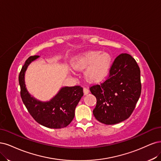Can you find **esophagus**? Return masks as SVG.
<instances>
[{
  "instance_id": "obj_1",
  "label": "esophagus",
  "mask_w": 161,
  "mask_h": 161,
  "mask_svg": "<svg viewBox=\"0 0 161 161\" xmlns=\"http://www.w3.org/2000/svg\"><path fill=\"white\" fill-rule=\"evenodd\" d=\"M89 92H90V91H89V90L87 89V88H86V87L84 88V95L88 94H89Z\"/></svg>"
}]
</instances>
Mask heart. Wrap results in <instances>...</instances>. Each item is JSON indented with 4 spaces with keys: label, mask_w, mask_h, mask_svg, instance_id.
Returning <instances> with one entry per match:
<instances>
[{
    "label": "heart",
    "mask_w": 161,
    "mask_h": 161,
    "mask_svg": "<svg viewBox=\"0 0 161 161\" xmlns=\"http://www.w3.org/2000/svg\"><path fill=\"white\" fill-rule=\"evenodd\" d=\"M112 64V58L108 53L90 51L81 54L75 59V69L83 70L86 68L85 76L90 82H98L107 75Z\"/></svg>",
    "instance_id": "obj_1"
}]
</instances>
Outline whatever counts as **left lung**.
<instances>
[{
  "label": "left lung",
  "mask_w": 161,
  "mask_h": 161,
  "mask_svg": "<svg viewBox=\"0 0 161 161\" xmlns=\"http://www.w3.org/2000/svg\"><path fill=\"white\" fill-rule=\"evenodd\" d=\"M90 90L97 100L93 110L97 120L111 125L126 120L141 94V70L136 61L129 54L119 55L113 62L108 79Z\"/></svg>",
  "instance_id": "left-lung-1"
}]
</instances>
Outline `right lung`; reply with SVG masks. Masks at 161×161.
I'll use <instances>...</instances> for the list:
<instances>
[{"instance_id":"add662e5","label":"right lung","mask_w":161,"mask_h":161,"mask_svg":"<svg viewBox=\"0 0 161 161\" xmlns=\"http://www.w3.org/2000/svg\"><path fill=\"white\" fill-rule=\"evenodd\" d=\"M39 58L31 56L26 60L19 76L20 96L31 116L41 125L49 128H61L68 126L75 116V109L84 96L83 88L76 86L63 87L53 98L41 102L31 96L26 88L25 74L29 65Z\"/></svg>"}]
</instances>
